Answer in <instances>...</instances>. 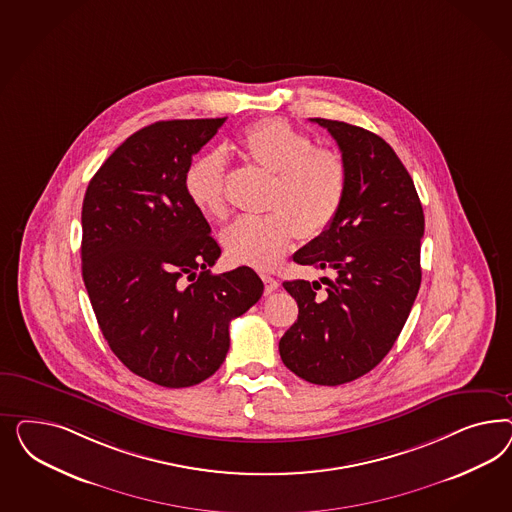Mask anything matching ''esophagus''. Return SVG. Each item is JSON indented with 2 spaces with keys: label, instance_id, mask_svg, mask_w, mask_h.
Wrapping results in <instances>:
<instances>
[{
  "label": "esophagus",
  "instance_id": "esophagus-1",
  "mask_svg": "<svg viewBox=\"0 0 512 512\" xmlns=\"http://www.w3.org/2000/svg\"><path fill=\"white\" fill-rule=\"evenodd\" d=\"M261 278H263L264 281V293H266V295H270V293H274V291L278 289V279L272 278V276H268V274H263Z\"/></svg>",
  "mask_w": 512,
  "mask_h": 512
}]
</instances>
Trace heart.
I'll return each mask as SVG.
<instances>
[{
  "label": "heart",
  "instance_id": "b5f03b06",
  "mask_svg": "<svg viewBox=\"0 0 512 512\" xmlns=\"http://www.w3.org/2000/svg\"><path fill=\"white\" fill-rule=\"evenodd\" d=\"M234 150L249 165L272 174L264 216L240 217L221 236L236 264L270 270L278 266L296 234L315 238L338 216L347 191V167L340 154L315 148L308 133L270 118L248 125ZM227 163L219 150L197 155L184 174L187 197L206 216L227 217Z\"/></svg>",
  "mask_w": 512,
  "mask_h": 512
}]
</instances>
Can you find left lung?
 I'll use <instances>...</instances> for the list:
<instances>
[{
  "mask_svg": "<svg viewBox=\"0 0 512 512\" xmlns=\"http://www.w3.org/2000/svg\"><path fill=\"white\" fill-rule=\"evenodd\" d=\"M340 146L347 191L325 233L295 263L328 270L319 281L283 287L298 319L279 340L283 364L313 385L355 381L387 357L419 293L424 212L415 184L385 140L357 125L311 118Z\"/></svg>",
  "mask_w": 512,
  "mask_h": 512,
  "instance_id": "left-lung-1",
  "label": "left lung"
}]
</instances>
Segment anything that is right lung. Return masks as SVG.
Segmentation results:
<instances>
[{
	"instance_id": "right-lung-1",
	"label": "right lung",
	"mask_w": 512,
	"mask_h": 512,
	"mask_svg": "<svg viewBox=\"0 0 512 512\" xmlns=\"http://www.w3.org/2000/svg\"><path fill=\"white\" fill-rule=\"evenodd\" d=\"M225 120L142 127L95 172L82 202V278L99 328L124 366L159 387L214 375L229 323L263 295L249 266L210 272L221 249L184 187L193 155Z\"/></svg>"
}]
</instances>
